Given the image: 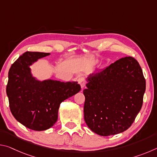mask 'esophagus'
I'll return each mask as SVG.
<instances>
[{"mask_svg":"<svg viewBox=\"0 0 157 157\" xmlns=\"http://www.w3.org/2000/svg\"><path fill=\"white\" fill-rule=\"evenodd\" d=\"M78 81V83L79 84V85L81 86L82 89H83L85 86V84H86V81H85V79L83 78H79Z\"/></svg>","mask_w":157,"mask_h":157,"instance_id":"esophagus-1","label":"esophagus"}]
</instances>
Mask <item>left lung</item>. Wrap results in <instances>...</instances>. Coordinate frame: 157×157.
<instances>
[{
  "label": "left lung",
  "mask_w": 157,
  "mask_h": 157,
  "mask_svg": "<svg viewBox=\"0 0 157 157\" xmlns=\"http://www.w3.org/2000/svg\"><path fill=\"white\" fill-rule=\"evenodd\" d=\"M84 121L95 134L107 136L132 125L143 105L145 79L139 62L132 57L117 60L86 78Z\"/></svg>",
  "instance_id": "obj_1"
}]
</instances>
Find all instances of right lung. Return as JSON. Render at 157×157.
<instances>
[{
    "mask_svg": "<svg viewBox=\"0 0 157 157\" xmlns=\"http://www.w3.org/2000/svg\"><path fill=\"white\" fill-rule=\"evenodd\" d=\"M50 53L26 52L11 66L6 92L10 111L28 128L44 131L54 125L63 101L80 91L78 82H61L34 77L30 66Z\"/></svg>",
    "mask_w": 157,
    "mask_h": 157,
    "instance_id": "obj_1",
    "label": "right lung"
}]
</instances>
